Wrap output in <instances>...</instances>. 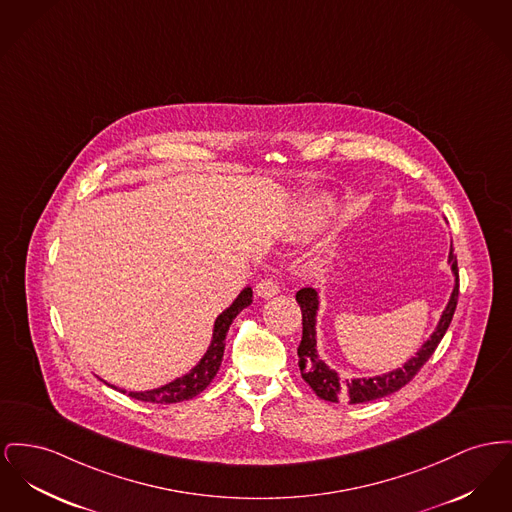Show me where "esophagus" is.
Returning a JSON list of instances; mask_svg holds the SVG:
<instances>
[{
  "mask_svg": "<svg viewBox=\"0 0 512 512\" xmlns=\"http://www.w3.org/2000/svg\"><path fill=\"white\" fill-rule=\"evenodd\" d=\"M255 292H257V296H259V298L269 300V298L276 296V294L280 292V284H278L276 280H272V278H265V280H261V282L257 284Z\"/></svg>",
  "mask_w": 512,
  "mask_h": 512,
  "instance_id": "1",
  "label": "esophagus"
}]
</instances>
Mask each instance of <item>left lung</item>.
<instances>
[{
  "instance_id": "left-lung-1",
  "label": "left lung",
  "mask_w": 512,
  "mask_h": 512,
  "mask_svg": "<svg viewBox=\"0 0 512 512\" xmlns=\"http://www.w3.org/2000/svg\"><path fill=\"white\" fill-rule=\"evenodd\" d=\"M449 263L451 269L456 274V284L452 290L451 300L447 303L441 321L437 325L435 332L429 336V340L420 348V352L406 361L400 369L391 371L387 375H379V377H369V379H352V381H344L336 371L329 369L325 365V361L317 356V342H315V315H317V292L313 288H301L296 294V301L301 307V342L298 346V358H300V373L303 381L315 391V394L323 400L329 402H340V400H348L350 404H361V402H369V400H377L383 396H389L392 392L400 391L404 385H408L425 365V361L433 356V352L437 350L439 342L443 340L445 332L451 325L452 315L458 303V265H456V255H449Z\"/></svg>"
}]
</instances>
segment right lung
I'll list each match as a JSON object with an SVG mask.
<instances>
[{
  "label": "right lung",
  "mask_w": 512,
  "mask_h": 512,
  "mask_svg": "<svg viewBox=\"0 0 512 512\" xmlns=\"http://www.w3.org/2000/svg\"><path fill=\"white\" fill-rule=\"evenodd\" d=\"M251 300H253V292H251V288H245L238 296V300L218 315V319L214 321V332H212L211 346H209L207 354L187 375H183L180 379H176V381H172V383H168L160 389L145 392H127V396H131L135 400L151 402V404H174V402H181V400H189V398L197 396L199 392L205 391L211 385L218 369H220L222 356H224V346H226V334H228L232 321L238 317L241 309H245L251 303Z\"/></svg>",
  "instance_id": "obj_1"
}]
</instances>
